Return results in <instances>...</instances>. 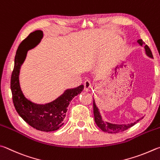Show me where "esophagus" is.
Masks as SVG:
<instances>
[{"mask_svg": "<svg viewBox=\"0 0 160 160\" xmlns=\"http://www.w3.org/2000/svg\"><path fill=\"white\" fill-rule=\"evenodd\" d=\"M84 89L85 90H89L91 89V82L89 80H87L84 82Z\"/></svg>", "mask_w": 160, "mask_h": 160, "instance_id": "esophagus-1", "label": "esophagus"}]
</instances>
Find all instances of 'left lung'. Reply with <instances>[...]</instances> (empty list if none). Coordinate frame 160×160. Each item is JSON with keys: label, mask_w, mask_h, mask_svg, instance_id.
<instances>
[{"label": "left lung", "mask_w": 160, "mask_h": 160, "mask_svg": "<svg viewBox=\"0 0 160 160\" xmlns=\"http://www.w3.org/2000/svg\"><path fill=\"white\" fill-rule=\"evenodd\" d=\"M137 42L141 46H143V45H145V42L143 41V40L141 39L138 40ZM144 48H145V50H146V53L148 56L152 58L153 56H152V52H151L148 46L146 45H145ZM93 106H94V115L95 122L97 124V125L99 127L101 130L105 132H108L110 133H120L122 132H124V131L128 129L129 128H130V127H132V126L134 125L135 124L137 123L138 122L140 121L141 120V119H138V120H136L135 122L128 124H115L107 122H104L102 120V118H101L99 110H98L97 106H96L94 98H93Z\"/></svg>", "instance_id": "1"}]
</instances>
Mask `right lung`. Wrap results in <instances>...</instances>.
<instances>
[{"instance_id": "obj_1", "label": "right lung", "mask_w": 160, "mask_h": 160, "mask_svg": "<svg viewBox=\"0 0 160 160\" xmlns=\"http://www.w3.org/2000/svg\"><path fill=\"white\" fill-rule=\"evenodd\" d=\"M37 36L42 37V31H36L28 35L20 43L14 57V66L12 72L10 88L12 101L17 112L26 122L38 130L52 132L59 129L65 122L66 112L71 101L81 93L84 85L68 89L57 99L46 104L31 102L24 97L20 88L19 75L20 67L24 62L28 50V43Z\"/></svg>"}]
</instances>
